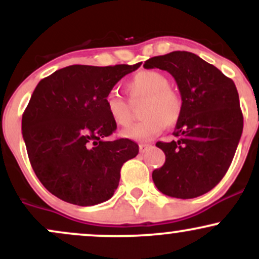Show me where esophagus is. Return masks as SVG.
<instances>
[{
    "mask_svg": "<svg viewBox=\"0 0 259 259\" xmlns=\"http://www.w3.org/2000/svg\"><path fill=\"white\" fill-rule=\"evenodd\" d=\"M151 147H152V145H148V144H140V146H139V148H140V152H141V153H145V152H146L147 150H150Z\"/></svg>",
    "mask_w": 259,
    "mask_h": 259,
    "instance_id": "1",
    "label": "esophagus"
}]
</instances>
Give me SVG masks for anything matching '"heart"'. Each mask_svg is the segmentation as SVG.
Here are the masks:
<instances>
[{"instance_id": "heart-1", "label": "heart", "mask_w": 259, "mask_h": 259, "mask_svg": "<svg viewBox=\"0 0 259 259\" xmlns=\"http://www.w3.org/2000/svg\"><path fill=\"white\" fill-rule=\"evenodd\" d=\"M169 85L170 82L167 76L153 69L140 70L127 80L125 90L130 101L144 100L141 107L144 119L121 132L123 138L148 141L167 125L178 123L183 113V99ZM105 107L113 123L123 127L130 125V106L119 94L109 92L105 99Z\"/></svg>"}]
</instances>
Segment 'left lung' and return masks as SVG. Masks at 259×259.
Returning a JSON list of instances; mask_svg holds the SVG:
<instances>
[{
	"mask_svg": "<svg viewBox=\"0 0 259 259\" xmlns=\"http://www.w3.org/2000/svg\"><path fill=\"white\" fill-rule=\"evenodd\" d=\"M144 67L170 73L183 99L173 133L177 139L156 144L165 162L153 170L154 185L162 194L183 200L207 194L228 171L241 138L243 117L236 86L191 52L157 56Z\"/></svg>",
	"mask_w": 259,
	"mask_h": 259,
	"instance_id": "8db88e82",
	"label": "left lung"
}]
</instances>
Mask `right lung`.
<instances>
[{
  "mask_svg": "<svg viewBox=\"0 0 259 259\" xmlns=\"http://www.w3.org/2000/svg\"><path fill=\"white\" fill-rule=\"evenodd\" d=\"M140 65H69L35 88L23 113V139L35 174L52 195L78 206L102 203L114 195L121 165L136 157L139 145L106 140L117 124L105 99Z\"/></svg>",
  "mask_w": 259,
  "mask_h": 259,
  "instance_id": "1",
  "label": "right lung"
}]
</instances>
